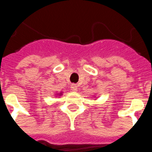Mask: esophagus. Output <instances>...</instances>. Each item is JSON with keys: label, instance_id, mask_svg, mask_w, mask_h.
<instances>
[{"label": "esophagus", "instance_id": "obj_1", "mask_svg": "<svg viewBox=\"0 0 152 152\" xmlns=\"http://www.w3.org/2000/svg\"><path fill=\"white\" fill-rule=\"evenodd\" d=\"M71 90L72 91H78V88H77V86H76V84H72Z\"/></svg>", "mask_w": 152, "mask_h": 152}]
</instances>
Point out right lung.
I'll list each match as a JSON object with an SVG mask.
<instances>
[{
  "label": "right lung",
  "instance_id": "1",
  "mask_svg": "<svg viewBox=\"0 0 152 152\" xmlns=\"http://www.w3.org/2000/svg\"><path fill=\"white\" fill-rule=\"evenodd\" d=\"M57 95H62V93L61 92V93H59V94H57Z\"/></svg>",
  "mask_w": 152,
  "mask_h": 152
}]
</instances>
